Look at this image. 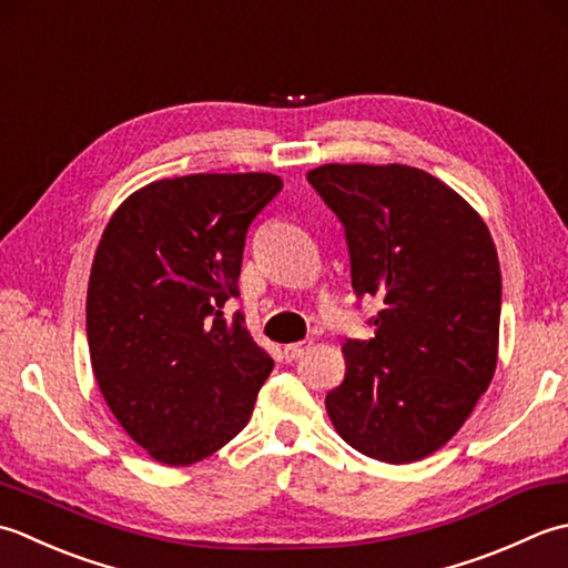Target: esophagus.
<instances>
[{
  "label": "esophagus",
  "instance_id": "34e87169",
  "mask_svg": "<svg viewBox=\"0 0 568 568\" xmlns=\"http://www.w3.org/2000/svg\"><path fill=\"white\" fill-rule=\"evenodd\" d=\"M311 345H314V341H311V338H304V341H298V343H288V345H284V357H286V363H294V361H298L301 355H304L306 351H311Z\"/></svg>",
  "mask_w": 568,
  "mask_h": 568
}]
</instances>
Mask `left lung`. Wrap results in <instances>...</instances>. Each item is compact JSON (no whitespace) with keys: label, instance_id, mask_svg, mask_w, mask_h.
Returning <instances> with one entry per match:
<instances>
[{"label":"left lung","instance_id":"8db88e82","mask_svg":"<svg viewBox=\"0 0 568 568\" xmlns=\"http://www.w3.org/2000/svg\"><path fill=\"white\" fill-rule=\"evenodd\" d=\"M345 230L357 298L382 308L369 341H345L331 422L361 454L412 463L442 448L488 389L503 276L480 215L422 169L326 164L308 171Z\"/></svg>","mask_w":568,"mask_h":568}]
</instances>
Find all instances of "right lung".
I'll use <instances>...</instances> for the list:
<instances>
[{
  "instance_id": "1",
  "label": "right lung",
  "mask_w": 568,
  "mask_h": 568,
  "mask_svg": "<svg viewBox=\"0 0 568 568\" xmlns=\"http://www.w3.org/2000/svg\"><path fill=\"white\" fill-rule=\"evenodd\" d=\"M272 173H191L130 195L102 233L88 284L92 373L122 429L191 466L245 429L274 361L240 296L252 220L282 191Z\"/></svg>"
}]
</instances>
